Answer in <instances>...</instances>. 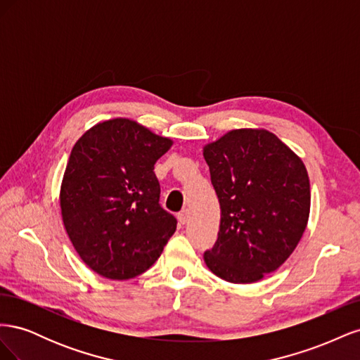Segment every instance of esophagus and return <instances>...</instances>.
<instances>
[{"mask_svg": "<svg viewBox=\"0 0 360 360\" xmlns=\"http://www.w3.org/2000/svg\"><path fill=\"white\" fill-rule=\"evenodd\" d=\"M189 217H191L189 210H183V212H180V213L177 214V219H179V222H180L181 225L188 224V222H189Z\"/></svg>", "mask_w": 360, "mask_h": 360, "instance_id": "34e87169", "label": "esophagus"}]
</instances>
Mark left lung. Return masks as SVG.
Masks as SVG:
<instances>
[{
  "label": "left lung",
  "mask_w": 360,
  "mask_h": 360,
  "mask_svg": "<svg viewBox=\"0 0 360 360\" xmlns=\"http://www.w3.org/2000/svg\"><path fill=\"white\" fill-rule=\"evenodd\" d=\"M221 205L217 240L204 252L216 276L250 284L275 271L307 228L311 191L303 162L263 129L231 130L204 147Z\"/></svg>",
  "instance_id": "8db88e82"
}]
</instances>
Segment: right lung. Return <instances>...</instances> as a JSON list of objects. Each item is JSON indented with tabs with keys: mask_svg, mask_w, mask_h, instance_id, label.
Wrapping results in <instances>:
<instances>
[{
	"mask_svg": "<svg viewBox=\"0 0 360 360\" xmlns=\"http://www.w3.org/2000/svg\"><path fill=\"white\" fill-rule=\"evenodd\" d=\"M172 141L127 118L96 124L72 148L60 204L84 263L108 279H130L153 266L177 228L159 204L156 160Z\"/></svg>",
	"mask_w": 360,
	"mask_h": 360,
	"instance_id": "right-lung-1",
	"label": "right lung"
}]
</instances>
